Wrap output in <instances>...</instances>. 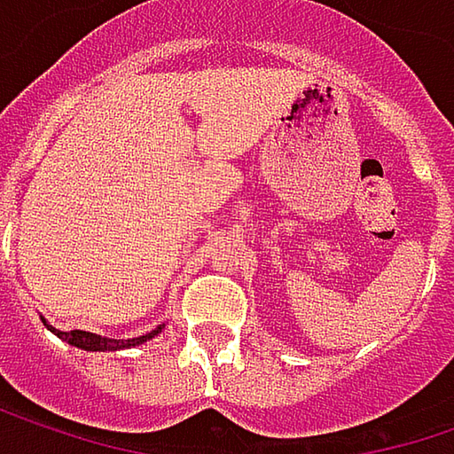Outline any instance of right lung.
Listing matches in <instances>:
<instances>
[{
	"mask_svg": "<svg viewBox=\"0 0 454 454\" xmlns=\"http://www.w3.org/2000/svg\"><path fill=\"white\" fill-rule=\"evenodd\" d=\"M166 325H158L155 330H150V333H145V335H140V338H132V340H106V338H96L93 333L88 335V340L85 338H80L82 333H77V330H72V333H59V330H54L51 327V333H57L59 338H64L69 346H77V348H85V350H114V348H132V346H143V343H147L150 338H155L160 330H163Z\"/></svg>",
	"mask_w": 454,
	"mask_h": 454,
	"instance_id": "add662e5",
	"label": "right lung"
}]
</instances>
